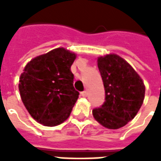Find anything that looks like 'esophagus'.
<instances>
[{"mask_svg": "<svg viewBox=\"0 0 161 161\" xmlns=\"http://www.w3.org/2000/svg\"><path fill=\"white\" fill-rule=\"evenodd\" d=\"M87 95H88V92L86 91L81 92V96H82L83 97H87Z\"/></svg>", "mask_w": 161, "mask_h": 161, "instance_id": "1", "label": "esophagus"}]
</instances>
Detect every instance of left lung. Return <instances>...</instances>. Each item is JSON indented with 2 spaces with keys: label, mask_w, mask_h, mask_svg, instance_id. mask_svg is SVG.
<instances>
[{
  "label": "left lung",
  "mask_w": 161,
  "mask_h": 161,
  "mask_svg": "<svg viewBox=\"0 0 161 161\" xmlns=\"http://www.w3.org/2000/svg\"><path fill=\"white\" fill-rule=\"evenodd\" d=\"M97 66L103 82L105 102L92 114L104 128L118 129L137 115L145 97V84L135 69L117 54L98 57Z\"/></svg>",
  "instance_id": "left-lung-1"
}]
</instances>
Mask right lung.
Wrapping results in <instances>:
<instances>
[{
  "mask_svg": "<svg viewBox=\"0 0 161 161\" xmlns=\"http://www.w3.org/2000/svg\"><path fill=\"white\" fill-rule=\"evenodd\" d=\"M76 58L75 53L58 47L26 64L19 91L23 104L37 122L54 127L70 116L79 95L70 71Z\"/></svg>",
  "mask_w": 161,
  "mask_h": 161,
  "instance_id": "1",
  "label": "right lung"
}]
</instances>
